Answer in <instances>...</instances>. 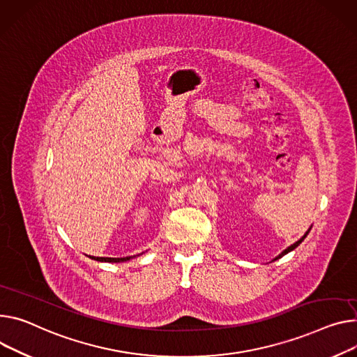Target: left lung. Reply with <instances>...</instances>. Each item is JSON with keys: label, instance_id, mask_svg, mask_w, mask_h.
Listing matches in <instances>:
<instances>
[{"label": "left lung", "instance_id": "obj_1", "mask_svg": "<svg viewBox=\"0 0 357 357\" xmlns=\"http://www.w3.org/2000/svg\"><path fill=\"white\" fill-rule=\"evenodd\" d=\"M309 231H310V229H309V230H307V231H306V233H305V236H303V237H301V238H300V240H297V241H296V243H294V244H291V245H289V248H287V249H286V250H283V252H282V253H280V255H279V256H278V257H276V259H274V260H278V259H280V257H283V256H284V255H287V253H290V252H291V250H294V249H296V248H297V245H298V244H300V243H301V241H303V240H305V238H306V236H307V234H309Z\"/></svg>", "mask_w": 357, "mask_h": 357}]
</instances>
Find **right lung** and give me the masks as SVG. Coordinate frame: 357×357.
I'll list each match as a JSON object with an SVG mask.
<instances>
[{
    "label": "right lung",
    "instance_id": "right-lung-1",
    "mask_svg": "<svg viewBox=\"0 0 357 357\" xmlns=\"http://www.w3.org/2000/svg\"><path fill=\"white\" fill-rule=\"evenodd\" d=\"M135 256H128V257H91L97 261H108V263H121V261H127L130 259H132Z\"/></svg>",
    "mask_w": 357,
    "mask_h": 357
}]
</instances>
